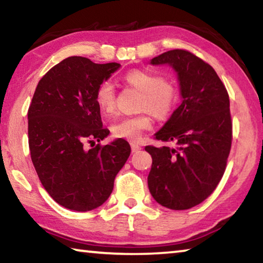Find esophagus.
Listing matches in <instances>:
<instances>
[{
    "instance_id": "obj_1",
    "label": "esophagus",
    "mask_w": 263,
    "mask_h": 263,
    "mask_svg": "<svg viewBox=\"0 0 263 263\" xmlns=\"http://www.w3.org/2000/svg\"><path fill=\"white\" fill-rule=\"evenodd\" d=\"M131 149H132L133 153L139 152V151L141 149V146L140 145H137V144H131Z\"/></svg>"
}]
</instances>
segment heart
<instances>
[{
  "instance_id": "b5f03b06",
  "label": "heart",
  "mask_w": 263,
  "mask_h": 263,
  "mask_svg": "<svg viewBox=\"0 0 263 263\" xmlns=\"http://www.w3.org/2000/svg\"><path fill=\"white\" fill-rule=\"evenodd\" d=\"M124 82L140 91L138 110L141 112L127 116L114 124L111 132L115 138L138 141L142 133L153 126L152 115L157 118H167L179 101V90L174 83L161 75L142 69H133L124 75ZM116 90L112 83L102 82L96 89L95 101L102 114L110 116L116 110Z\"/></svg>"
}]
</instances>
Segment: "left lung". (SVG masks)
Returning <instances> with one entry per match:
<instances>
[{
	"label": "left lung",
	"mask_w": 263,
	"mask_h": 263,
	"mask_svg": "<svg viewBox=\"0 0 263 263\" xmlns=\"http://www.w3.org/2000/svg\"><path fill=\"white\" fill-rule=\"evenodd\" d=\"M151 64L173 66L183 101L154 137L176 147H145L152 155L148 188L162 206L186 210L205 201L224 175L232 145L229 94L215 69L186 50L164 52Z\"/></svg>",
	"instance_id": "obj_1"
}]
</instances>
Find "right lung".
<instances>
[{"label": "right lung", "mask_w": 263, "mask_h": 263, "mask_svg": "<svg viewBox=\"0 0 263 263\" xmlns=\"http://www.w3.org/2000/svg\"><path fill=\"white\" fill-rule=\"evenodd\" d=\"M119 67L117 62L66 58L41 79L30 103L31 160L48 195L69 210L83 212L102 205L130 157L131 147L124 139L84 147L110 133L102 127L95 92Z\"/></svg>", "instance_id": "right-lung-1"}]
</instances>
